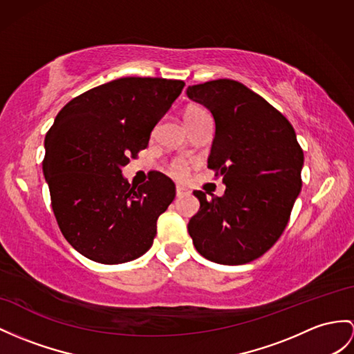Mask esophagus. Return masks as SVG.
<instances>
[{"mask_svg": "<svg viewBox=\"0 0 354 354\" xmlns=\"http://www.w3.org/2000/svg\"><path fill=\"white\" fill-rule=\"evenodd\" d=\"M191 192H189V189H186V187H183V186H177L176 187V195L178 196V198H182V196H185V195H189Z\"/></svg>", "mask_w": 354, "mask_h": 354, "instance_id": "1", "label": "esophagus"}]
</instances>
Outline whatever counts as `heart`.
<instances>
[{
  "mask_svg": "<svg viewBox=\"0 0 354 354\" xmlns=\"http://www.w3.org/2000/svg\"><path fill=\"white\" fill-rule=\"evenodd\" d=\"M203 114H205V112H204L201 108H196V106L187 108V109H186V112H185V123L191 122V120L196 118L198 115H203ZM169 171H171V174L174 176V177H177V178H182V177H185V176H186V172H187V165H186V162H183V160H176V162H172V163H171V167H169Z\"/></svg>",
  "mask_w": 354,
  "mask_h": 354,
  "instance_id": "1",
  "label": "heart"
}]
</instances>
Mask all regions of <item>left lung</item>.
Listing matches in <instances>:
<instances>
[{
  "label": "left lung",
  "instance_id": "1",
  "mask_svg": "<svg viewBox=\"0 0 354 354\" xmlns=\"http://www.w3.org/2000/svg\"><path fill=\"white\" fill-rule=\"evenodd\" d=\"M187 96L214 118L207 167L225 194L194 191L200 210L189 221L194 246L207 260L245 264L278 242L301 189L304 150L291 123L260 94L232 80L192 85Z\"/></svg>",
  "mask_w": 354,
  "mask_h": 354
}]
</instances>
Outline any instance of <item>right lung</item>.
<instances>
[{"label":"right lung","mask_w":354,"mask_h":354,"mask_svg":"<svg viewBox=\"0 0 354 354\" xmlns=\"http://www.w3.org/2000/svg\"><path fill=\"white\" fill-rule=\"evenodd\" d=\"M185 87L163 77H120L85 91L58 112L45 138L43 174L64 239L102 264L144 255L176 196L162 172L129 185L122 168L149 145L154 126Z\"/></svg>","instance_id":"obj_1"}]
</instances>
